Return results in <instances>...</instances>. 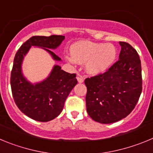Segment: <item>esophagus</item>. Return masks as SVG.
I'll list each match as a JSON object with an SVG mask.
<instances>
[{
  "instance_id": "obj_1",
  "label": "esophagus",
  "mask_w": 153,
  "mask_h": 153,
  "mask_svg": "<svg viewBox=\"0 0 153 153\" xmlns=\"http://www.w3.org/2000/svg\"><path fill=\"white\" fill-rule=\"evenodd\" d=\"M76 79H77V81L79 82V83H83V81H84V79H83V77L80 76L79 75H77V76H76Z\"/></svg>"
}]
</instances>
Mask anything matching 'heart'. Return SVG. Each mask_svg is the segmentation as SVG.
<instances>
[{
  "mask_svg": "<svg viewBox=\"0 0 153 153\" xmlns=\"http://www.w3.org/2000/svg\"><path fill=\"white\" fill-rule=\"evenodd\" d=\"M70 52L72 56H66L67 61L71 64L76 62L86 63V71L93 75L107 71L117 56V48L113 44L89 41H79L73 44Z\"/></svg>",
  "mask_w": 153,
  "mask_h": 153,
  "instance_id": "b5f03b06",
  "label": "heart"
}]
</instances>
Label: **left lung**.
<instances>
[{"label":"left lung","instance_id":"left-lung-1","mask_svg":"<svg viewBox=\"0 0 153 153\" xmlns=\"http://www.w3.org/2000/svg\"><path fill=\"white\" fill-rule=\"evenodd\" d=\"M119 60L104 74L86 78V111L94 121L109 124L126 117L142 93L140 56L128 43L120 42Z\"/></svg>","mask_w":153,"mask_h":153}]
</instances>
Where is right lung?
Here are the masks:
<instances>
[{"instance_id": "add662e5", "label": "right lung", "mask_w": 153, "mask_h": 153, "mask_svg": "<svg viewBox=\"0 0 153 153\" xmlns=\"http://www.w3.org/2000/svg\"><path fill=\"white\" fill-rule=\"evenodd\" d=\"M64 36H33L22 44L14 56L10 75L12 95L16 105L23 113L39 122H48L60 114L66 99L77 79L75 74H69L54 65L49 76L40 83L33 84L24 76L21 70L23 60L31 47H41L53 59H60L51 50L57 48Z\"/></svg>"}]
</instances>
